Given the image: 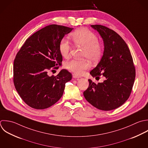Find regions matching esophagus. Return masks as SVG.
<instances>
[{
	"instance_id": "1",
	"label": "esophagus",
	"mask_w": 148,
	"mask_h": 148,
	"mask_svg": "<svg viewBox=\"0 0 148 148\" xmlns=\"http://www.w3.org/2000/svg\"><path fill=\"white\" fill-rule=\"evenodd\" d=\"M73 77L74 78H81V77L79 75H78L77 74H73Z\"/></svg>"
}]
</instances>
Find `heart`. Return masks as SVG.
<instances>
[{
	"mask_svg": "<svg viewBox=\"0 0 148 148\" xmlns=\"http://www.w3.org/2000/svg\"><path fill=\"white\" fill-rule=\"evenodd\" d=\"M71 38L74 44L84 48L82 57L87 58L92 63H96L101 59L104 48L99 43L98 37L96 34L86 28H79L71 34ZM71 47L66 38H63L59 42L60 53L64 58L69 56ZM66 67L77 74H81L89 67V63L85 59H71L65 63Z\"/></svg>",
	"mask_w": 148,
	"mask_h": 148,
	"instance_id": "heart-1",
	"label": "heart"
}]
</instances>
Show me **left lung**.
<instances>
[{
	"instance_id": "1",
	"label": "left lung",
	"mask_w": 148,
	"mask_h": 148,
	"mask_svg": "<svg viewBox=\"0 0 148 148\" xmlns=\"http://www.w3.org/2000/svg\"><path fill=\"white\" fill-rule=\"evenodd\" d=\"M103 39V57L90 74L93 77L106 78L97 84L88 79L89 85L84 91L86 100L95 107L103 111L116 109L123 104L132 91L136 69L130 49L124 40L108 27L93 25Z\"/></svg>"
}]
</instances>
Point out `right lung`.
<instances>
[{
    "label": "right lung",
    "mask_w": 148,
    "mask_h": 148,
    "mask_svg": "<svg viewBox=\"0 0 148 148\" xmlns=\"http://www.w3.org/2000/svg\"><path fill=\"white\" fill-rule=\"evenodd\" d=\"M73 28L55 24L47 26L25 41L14 61L13 81L23 101L29 107L43 110L55 104L62 96L65 84L72 74L63 69L49 76L62 62L59 45Z\"/></svg>",
    "instance_id": "add662e5"
}]
</instances>
